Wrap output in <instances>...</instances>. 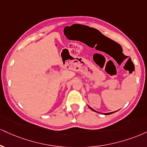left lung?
Segmentation results:
<instances>
[{
    "label": "left lung",
    "mask_w": 147,
    "mask_h": 147,
    "mask_svg": "<svg viewBox=\"0 0 147 147\" xmlns=\"http://www.w3.org/2000/svg\"><path fill=\"white\" fill-rule=\"evenodd\" d=\"M88 107H89V108L90 109H92V111H94V112H97V111H96V110H94V109H92V108L91 107H90V106H88ZM116 112H117V111H116ZM109 112V113H103V114L104 115H109V114H113V113H114V112Z\"/></svg>",
    "instance_id": "obj_1"
}]
</instances>
